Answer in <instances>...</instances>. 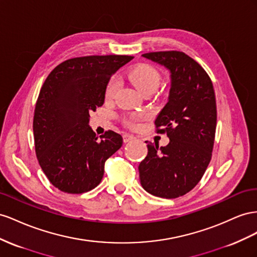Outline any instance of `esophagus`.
Masks as SVG:
<instances>
[{
  "mask_svg": "<svg viewBox=\"0 0 257 257\" xmlns=\"http://www.w3.org/2000/svg\"><path fill=\"white\" fill-rule=\"evenodd\" d=\"M135 139V137L133 136V135H129V134H124L123 136H122V141H123V143H128V142H130V141H133Z\"/></svg>",
  "mask_w": 257,
  "mask_h": 257,
  "instance_id": "1",
  "label": "esophagus"
}]
</instances>
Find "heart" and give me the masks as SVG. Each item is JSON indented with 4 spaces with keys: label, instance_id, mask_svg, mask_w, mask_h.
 <instances>
[{
    "label": "heart",
    "instance_id": "1",
    "mask_svg": "<svg viewBox=\"0 0 257 257\" xmlns=\"http://www.w3.org/2000/svg\"><path fill=\"white\" fill-rule=\"evenodd\" d=\"M126 78L131 84H134L142 93L154 91L159 83L158 72L149 64H139L130 69L126 73ZM119 86L118 79L113 77L109 79L105 89V98L111 99L115 94L117 88ZM145 118L143 113H134L128 116L127 123L130 127H135L138 121Z\"/></svg>",
    "mask_w": 257,
    "mask_h": 257
}]
</instances>
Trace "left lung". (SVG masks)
Returning a JSON list of instances; mask_svg holds the SVG:
<instances>
[{
  "instance_id": "1",
  "label": "left lung",
  "mask_w": 257,
  "mask_h": 257,
  "mask_svg": "<svg viewBox=\"0 0 257 257\" xmlns=\"http://www.w3.org/2000/svg\"><path fill=\"white\" fill-rule=\"evenodd\" d=\"M170 73L167 104L155 119L158 133L169 143H148V155L139 165L146 192L161 198H178L192 190L211 160L216 129V102L207 72L182 51L142 55Z\"/></svg>"
}]
</instances>
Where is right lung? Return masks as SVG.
I'll return each mask as SVG.
<instances>
[{
	"label": "right lung",
	"mask_w": 257,
	"mask_h": 257,
	"mask_svg": "<svg viewBox=\"0 0 257 257\" xmlns=\"http://www.w3.org/2000/svg\"><path fill=\"white\" fill-rule=\"evenodd\" d=\"M131 56L73 58L50 72L35 105L33 135L39 164L61 192L82 194L100 184L105 160L122 145L108 130L98 140L89 113L103 105L109 78Z\"/></svg>",
	"instance_id": "obj_1"
}]
</instances>
